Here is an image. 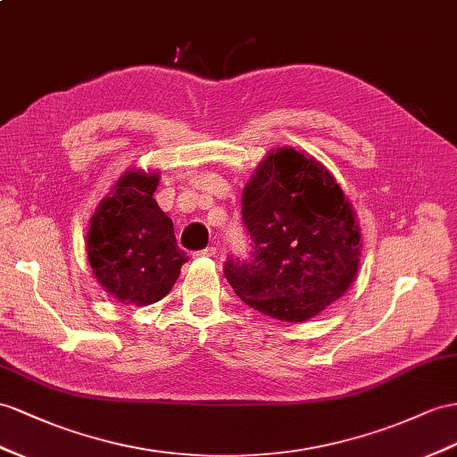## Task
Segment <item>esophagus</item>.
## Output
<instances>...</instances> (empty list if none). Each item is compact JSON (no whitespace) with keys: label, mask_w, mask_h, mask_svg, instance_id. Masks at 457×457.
Wrapping results in <instances>:
<instances>
[{"label":"esophagus","mask_w":457,"mask_h":457,"mask_svg":"<svg viewBox=\"0 0 457 457\" xmlns=\"http://www.w3.org/2000/svg\"><path fill=\"white\" fill-rule=\"evenodd\" d=\"M216 247H206V249H203V251H198V253H195V256H203V259H212V256H216Z\"/></svg>","instance_id":"1"}]
</instances>
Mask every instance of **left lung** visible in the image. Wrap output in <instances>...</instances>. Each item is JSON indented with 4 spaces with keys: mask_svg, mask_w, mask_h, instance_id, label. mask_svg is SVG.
Here are the masks:
<instances>
[{
    "mask_svg": "<svg viewBox=\"0 0 457 457\" xmlns=\"http://www.w3.org/2000/svg\"><path fill=\"white\" fill-rule=\"evenodd\" d=\"M251 262L224 274L243 303L284 322H305L340 299L361 259V229L322 162L282 146L268 152L241 196Z\"/></svg>",
    "mask_w": 457,
    "mask_h": 457,
    "instance_id": "8db88e82",
    "label": "left lung"
}]
</instances>
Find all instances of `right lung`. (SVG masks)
I'll list each match as a JSON object with an SVG mask.
<instances>
[{"label":"right lung","instance_id":"1","mask_svg":"<svg viewBox=\"0 0 457 457\" xmlns=\"http://www.w3.org/2000/svg\"><path fill=\"white\" fill-rule=\"evenodd\" d=\"M158 183L160 171L129 168L90 218L92 274L123 305L146 307L166 297L187 262L173 221L152 196Z\"/></svg>","mask_w":457,"mask_h":457}]
</instances>
